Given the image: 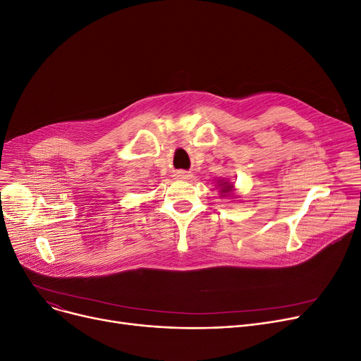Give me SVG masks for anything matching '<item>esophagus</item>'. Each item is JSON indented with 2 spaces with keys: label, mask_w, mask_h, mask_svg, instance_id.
<instances>
[{
  "label": "esophagus",
  "mask_w": 361,
  "mask_h": 361,
  "mask_svg": "<svg viewBox=\"0 0 361 361\" xmlns=\"http://www.w3.org/2000/svg\"><path fill=\"white\" fill-rule=\"evenodd\" d=\"M175 179H179V180H185V179H191V175L188 173V171H183V170H178L175 171Z\"/></svg>",
  "instance_id": "34e87169"
}]
</instances>
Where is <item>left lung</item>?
<instances>
[{
    "label": "left lung",
    "instance_id": "obj_1",
    "mask_svg": "<svg viewBox=\"0 0 361 361\" xmlns=\"http://www.w3.org/2000/svg\"><path fill=\"white\" fill-rule=\"evenodd\" d=\"M217 188H219V194L221 198H226V197H236L235 195V186L233 183H231L229 180L226 179H220L217 182Z\"/></svg>",
    "mask_w": 361,
    "mask_h": 361
}]
</instances>
